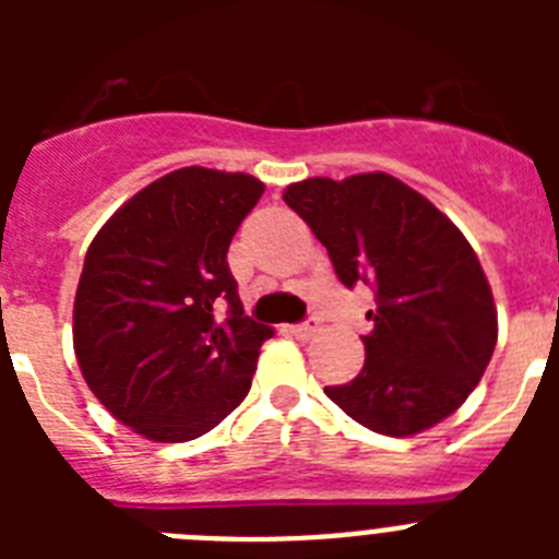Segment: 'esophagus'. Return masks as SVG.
<instances>
[{
	"label": "esophagus",
	"instance_id": "1",
	"mask_svg": "<svg viewBox=\"0 0 559 559\" xmlns=\"http://www.w3.org/2000/svg\"><path fill=\"white\" fill-rule=\"evenodd\" d=\"M290 333H294L296 338H310V335L316 333V319H308V322H302V324H294V328H290Z\"/></svg>",
	"mask_w": 559,
	"mask_h": 559
}]
</instances>
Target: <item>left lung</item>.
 Masks as SVG:
<instances>
[{
	"label": "left lung",
	"instance_id": "left-lung-1",
	"mask_svg": "<svg viewBox=\"0 0 559 559\" xmlns=\"http://www.w3.org/2000/svg\"><path fill=\"white\" fill-rule=\"evenodd\" d=\"M285 204L328 249L341 285H369L367 360L324 386L344 414L386 437H412L462 406L498 341L492 290L462 231L389 173L305 179Z\"/></svg>",
	"mask_w": 559,
	"mask_h": 559
}]
</instances>
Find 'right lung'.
I'll return each mask as SVG.
<instances>
[{"label":"right lung","instance_id":"add662e5","mask_svg":"<svg viewBox=\"0 0 559 559\" xmlns=\"http://www.w3.org/2000/svg\"><path fill=\"white\" fill-rule=\"evenodd\" d=\"M263 190L246 173L181 167L126 201L88 246L72 313L78 364L142 437L195 439L249 394L271 328L243 313L226 251Z\"/></svg>","mask_w":559,"mask_h":559}]
</instances>
